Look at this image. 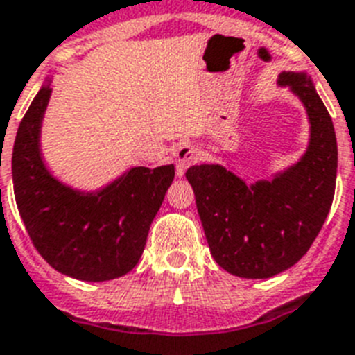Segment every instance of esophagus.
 Segmentation results:
<instances>
[{"label":"esophagus","mask_w":355,"mask_h":355,"mask_svg":"<svg viewBox=\"0 0 355 355\" xmlns=\"http://www.w3.org/2000/svg\"><path fill=\"white\" fill-rule=\"evenodd\" d=\"M175 157V175L178 178H183L187 168L190 165H194L199 157V150L196 145H190V143H181L174 152Z\"/></svg>","instance_id":"esophagus-1"}]
</instances>
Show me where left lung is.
<instances>
[{
	"mask_svg": "<svg viewBox=\"0 0 355 355\" xmlns=\"http://www.w3.org/2000/svg\"><path fill=\"white\" fill-rule=\"evenodd\" d=\"M281 87L301 99L310 139L297 163L272 180L245 183L223 165H194L187 180L212 257L237 277L266 279L309 252L332 207L338 141L329 110L306 72H281Z\"/></svg>",
	"mask_w": 355,
	"mask_h": 355,
	"instance_id": "8db88e82",
	"label": "left lung"
}]
</instances>
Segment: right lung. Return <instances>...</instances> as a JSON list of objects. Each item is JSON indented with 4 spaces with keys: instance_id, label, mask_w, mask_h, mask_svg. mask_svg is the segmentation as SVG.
Segmentation results:
<instances>
[{
    "instance_id": "add662e5",
    "label": "right lung",
    "mask_w": 355,
    "mask_h": 355,
    "mask_svg": "<svg viewBox=\"0 0 355 355\" xmlns=\"http://www.w3.org/2000/svg\"><path fill=\"white\" fill-rule=\"evenodd\" d=\"M41 87L19 123L12 150L17 210L41 257L61 274L81 281H108L137 265L174 165L132 166L96 192L55 180L41 156V123L51 99Z\"/></svg>"
}]
</instances>
